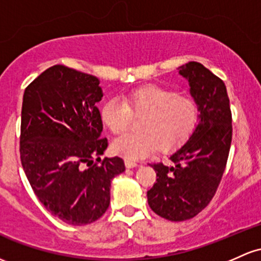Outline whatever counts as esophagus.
Instances as JSON below:
<instances>
[{
    "label": "esophagus",
    "mask_w": 261,
    "mask_h": 261,
    "mask_svg": "<svg viewBox=\"0 0 261 261\" xmlns=\"http://www.w3.org/2000/svg\"><path fill=\"white\" fill-rule=\"evenodd\" d=\"M125 166L127 168H134V167H137V163L134 162V161H130V160H125Z\"/></svg>",
    "instance_id": "esophagus-1"
}]
</instances>
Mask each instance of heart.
Here are the masks:
<instances>
[{
  "mask_svg": "<svg viewBox=\"0 0 261 261\" xmlns=\"http://www.w3.org/2000/svg\"><path fill=\"white\" fill-rule=\"evenodd\" d=\"M133 114L144 116L140 122L141 133L126 134L111 144L114 153L130 161L151 156L159 146L163 152L179 147L198 121V107L194 100L157 85L136 89L125 101L113 96L100 109L102 124L115 135L128 127Z\"/></svg>",
  "mask_w": 261,
  "mask_h": 261,
  "instance_id": "1",
  "label": "heart"
}]
</instances>
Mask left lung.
Returning <instances> with one entry per match:
<instances>
[{
	"label": "left lung",
	"mask_w": 261,
	"mask_h": 261,
	"mask_svg": "<svg viewBox=\"0 0 261 261\" xmlns=\"http://www.w3.org/2000/svg\"><path fill=\"white\" fill-rule=\"evenodd\" d=\"M198 107V124L181 147L170 153L172 165L153 163L157 179L147 202L162 218L182 222L196 217L216 194L231 142V113L227 88L200 63L179 67Z\"/></svg>",
	"instance_id": "8db88e82"
}]
</instances>
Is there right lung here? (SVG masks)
<instances>
[{"mask_svg": "<svg viewBox=\"0 0 261 261\" xmlns=\"http://www.w3.org/2000/svg\"><path fill=\"white\" fill-rule=\"evenodd\" d=\"M101 98L96 76L64 65L48 68L23 94L24 173L45 210L70 225L98 220L110 204L111 181L125 171L120 157L100 159L108 147L96 108Z\"/></svg>", "mask_w": 261, "mask_h": 261, "instance_id": "obj_1", "label": "right lung"}]
</instances>
